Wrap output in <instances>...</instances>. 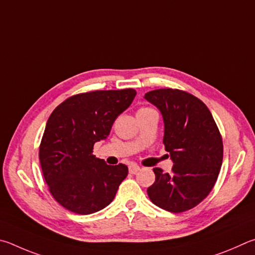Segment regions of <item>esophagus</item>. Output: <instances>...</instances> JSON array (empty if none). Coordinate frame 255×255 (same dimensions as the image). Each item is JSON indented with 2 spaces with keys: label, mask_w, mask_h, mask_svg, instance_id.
<instances>
[{
  "label": "esophagus",
  "mask_w": 255,
  "mask_h": 255,
  "mask_svg": "<svg viewBox=\"0 0 255 255\" xmlns=\"http://www.w3.org/2000/svg\"><path fill=\"white\" fill-rule=\"evenodd\" d=\"M139 170H140V167L135 163H132L130 164V167H128V172L132 173V175H134V173H136Z\"/></svg>",
  "instance_id": "obj_1"
}]
</instances>
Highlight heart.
Instances as JSON below:
<instances>
[{
  "mask_svg": "<svg viewBox=\"0 0 255 255\" xmlns=\"http://www.w3.org/2000/svg\"><path fill=\"white\" fill-rule=\"evenodd\" d=\"M144 110H149V109H148V107H142V109H140V110L137 111V112H140V111H144Z\"/></svg>",
  "mask_w": 255,
  "mask_h": 255,
  "instance_id": "heart-1",
  "label": "heart"
}]
</instances>
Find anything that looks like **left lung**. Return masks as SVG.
I'll list each match as a JSON object with an SVG mask.
<instances>
[{
	"label": "left lung",
	"instance_id": "obj_1",
	"mask_svg": "<svg viewBox=\"0 0 255 255\" xmlns=\"http://www.w3.org/2000/svg\"><path fill=\"white\" fill-rule=\"evenodd\" d=\"M144 98L161 112L163 144L173 162L171 173L154 168L148 188L151 202L171 213L194 208L211 193L223 162V141L208 107L191 94L162 88Z\"/></svg>",
	"mask_w": 255,
	"mask_h": 255
}]
</instances>
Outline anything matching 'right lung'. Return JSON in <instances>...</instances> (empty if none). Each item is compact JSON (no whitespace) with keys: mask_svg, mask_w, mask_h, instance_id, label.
Wrapping results in <instances>:
<instances>
[{"mask_svg":"<svg viewBox=\"0 0 255 255\" xmlns=\"http://www.w3.org/2000/svg\"><path fill=\"white\" fill-rule=\"evenodd\" d=\"M135 95L132 88L77 94L49 116L39 160L49 191L62 207L88 215L114 199L128 167L106 164L93 154V149L109 136L114 121Z\"/></svg>","mask_w":255,"mask_h":255,"instance_id":"1","label":"right lung"}]
</instances>
